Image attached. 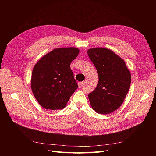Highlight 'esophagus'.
I'll list each match as a JSON object with an SVG mask.
<instances>
[{"instance_id":"esophagus-1","label":"esophagus","mask_w":156,"mask_h":156,"mask_svg":"<svg viewBox=\"0 0 156 156\" xmlns=\"http://www.w3.org/2000/svg\"><path fill=\"white\" fill-rule=\"evenodd\" d=\"M83 85H84V82H79V83H78L79 88H82Z\"/></svg>"}]
</instances>
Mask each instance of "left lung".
Segmentation results:
<instances>
[{"label": "left lung", "mask_w": 156, "mask_h": 156, "mask_svg": "<svg viewBox=\"0 0 156 156\" xmlns=\"http://www.w3.org/2000/svg\"><path fill=\"white\" fill-rule=\"evenodd\" d=\"M88 55L99 77L96 88L88 94L90 103L99 114H109L124 102L130 87L131 73L124 60L110 49L91 48Z\"/></svg>", "instance_id": "obj_1"}]
</instances>
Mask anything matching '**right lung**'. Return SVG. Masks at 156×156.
Segmentation results:
<instances>
[{"instance_id":"right-lung-1","label":"right lung","mask_w":156,"mask_h":156,"mask_svg":"<svg viewBox=\"0 0 156 156\" xmlns=\"http://www.w3.org/2000/svg\"><path fill=\"white\" fill-rule=\"evenodd\" d=\"M76 48H56L37 61L33 68L31 89L45 109H62L78 87L69 65L77 57Z\"/></svg>"}]
</instances>
